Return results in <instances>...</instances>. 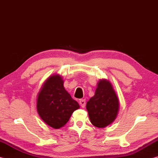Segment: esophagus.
<instances>
[{
    "instance_id": "1",
    "label": "esophagus",
    "mask_w": 158,
    "mask_h": 158,
    "mask_svg": "<svg viewBox=\"0 0 158 158\" xmlns=\"http://www.w3.org/2000/svg\"><path fill=\"white\" fill-rule=\"evenodd\" d=\"M79 105H81L82 108H84L85 105V100H84V99H81V100H79Z\"/></svg>"
}]
</instances>
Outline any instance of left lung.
Segmentation results:
<instances>
[{
  "mask_svg": "<svg viewBox=\"0 0 158 158\" xmlns=\"http://www.w3.org/2000/svg\"><path fill=\"white\" fill-rule=\"evenodd\" d=\"M119 107L118 98L111 82L99 80L94 96L86 104L90 123L99 128L108 126L116 120Z\"/></svg>",
  "mask_w": 158,
  "mask_h": 158,
  "instance_id": "8db88e82",
  "label": "left lung"
}]
</instances>
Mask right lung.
<instances>
[{"instance_id":"right-lung-1","label":"right lung","mask_w":158,"mask_h":158,"mask_svg":"<svg viewBox=\"0 0 158 158\" xmlns=\"http://www.w3.org/2000/svg\"><path fill=\"white\" fill-rule=\"evenodd\" d=\"M60 74L48 77L37 94L36 107L40 117L54 129L63 127L80 106L64 88Z\"/></svg>"}]
</instances>
